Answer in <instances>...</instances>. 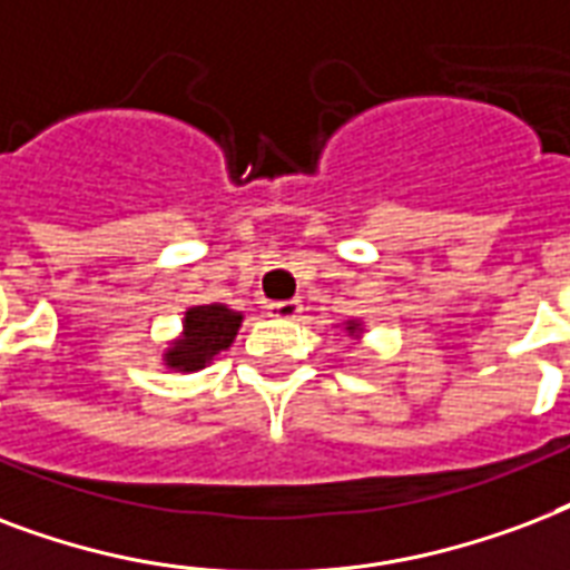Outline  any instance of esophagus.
Listing matches in <instances>:
<instances>
[{
	"mask_svg": "<svg viewBox=\"0 0 570 570\" xmlns=\"http://www.w3.org/2000/svg\"><path fill=\"white\" fill-rule=\"evenodd\" d=\"M303 312V303L299 299H282V303H271L267 306V315L279 317V321H294Z\"/></svg>",
	"mask_w": 570,
	"mask_h": 570,
	"instance_id": "obj_1",
	"label": "esophagus"
}]
</instances>
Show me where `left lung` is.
I'll return each instance as SVG.
<instances>
[{
	"mask_svg": "<svg viewBox=\"0 0 570 570\" xmlns=\"http://www.w3.org/2000/svg\"><path fill=\"white\" fill-rule=\"evenodd\" d=\"M360 330H363V326L356 324V321H347V333H351V335H356V333H360Z\"/></svg>",
	"mask_w": 570,
	"mask_h": 570,
	"instance_id": "obj_1",
	"label": "left lung"
}]
</instances>
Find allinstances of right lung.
Returning <instances> with one entry per match:
<instances>
[{"label":"right lung","instance_id":"obj_1","mask_svg":"<svg viewBox=\"0 0 570 570\" xmlns=\"http://www.w3.org/2000/svg\"><path fill=\"white\" fill-rule=\"evenodd\" d=\"M244 315L228 306L210 303V306H193L184 315V333L166 347L163 363L175 372H198L214 360L219 351H228L240 330Z\"/></svg>","mask_w":570,"mask_h":570}]
</instances>
